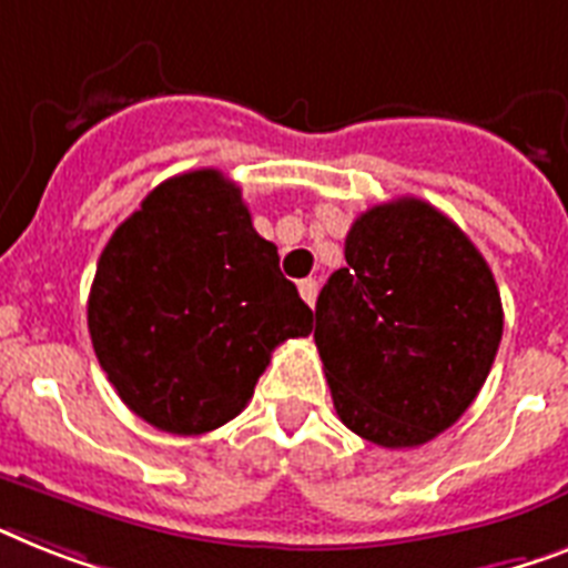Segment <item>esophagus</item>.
Instances as JSON below:
<instances>
[{
  "label": "esophagus",
  "mask_w": 568,
  "mask_h": 568,
  "mask_svg": "<svg viewBox=\"0 0 568 568\" xmlns=\"http://www.w3.org/2000/svg\"><path fill=\"white\" fill-rule=\"evenodd\" d=\"M316 293H318L316 278H304V281H298V295H302L304 302H307V304L316 302Z\"/></svg>",
  "instance_id": "1"
}]
</instances>
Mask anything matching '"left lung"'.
I'll return each instance as SVG.
<instances>
[{"label":"left lung","mask_w":568,"mask_h":568,"mask_svg":"<svg viewBox=\"0 0 568 568\" xmlns=\"http://www.w3.org/2000/svg\"><path fill=\"white\" fill-rule=\"evenodd\" d=\"M348 266L318 293V357L336 415L379 447H420L476 400L503 339L494 273L435 205L400 196L359 214Z\"/></svg>","instance_id":"8db88e82"}]
</instances>
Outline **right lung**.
I'll list each match as a JSON object with an SVG mask.
<instances>
[{
  "mask_svg": "<svg viewBox=\"0 0 568 568\" xmlns=\"http://www.w3.org/2000/svg\"><path fill=\"white\" fill-rule=\"evenodd\" d=\"M92 348L121 400L162 433L241 415L275 345L313 311L214 168L171 176L112 232L87 304Z\"/></svg>",
  "mask_w": 568,
  "mask_h": 568,
  "instance_id": "add662e5",
  "label": "right lung"
}]
</instances>
